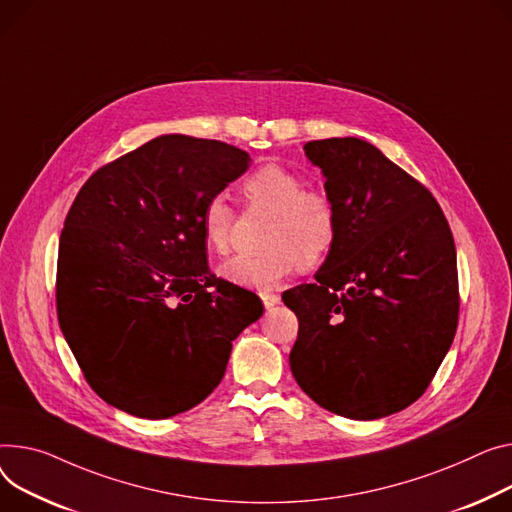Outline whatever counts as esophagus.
<instances>
[{
    "label": "esophagus",
    "mask_w": 512,
    "mask_h": 512,
    "mask_svg": "<svg viewBox=\"0 0 512 512\" xmlns=\"http://www.w3.org/2000/svg\"><path fill=\"white\" fill-rule=\"evenodd\" d=\"M259 296H261V300H263L265 309H271V306L280 304V294H276V292H259Z\"/></svg>",
    "instance_id": "esophagus-1"
}]
</instances>
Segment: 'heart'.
<instances>
[{"mask_svg":"<svg viewBox=\"0 0 512 512\" xmlns=\"http://www.w3.org/2000/svg\"><path fill=\"white\" fill-rule=\"evenodd\" d=\"M243 195L249 206L269 212L257 255H238L222 265V274L243 286L271 288L298 267L315 269L335 249L339 238V208L323 187H306V179L280 164H265L245 179ZM234 212L228 199L212 195L201 214L203 243L218 255L230 251Z\"/></svg>","mask_w":512,"mask_h":512,"instance_id":"b5f03b06","label":"heart"}]
</instances>
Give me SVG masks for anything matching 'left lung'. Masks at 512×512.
Wrapping results in <instances>:
<instances>
[{
  "label": "left lung",
  "instance_id": "1",
  "mask_svg": "<svg viewBox=\"0 0 512 512\" xmlns=\"http://www.w3.org/2000/svg\"><path fill=\"white\" fill-rule=\"evenodd\" d=\"M339 208V238L315 274L282 294L298 317L290 368L325 410L377 420L432 383L459 321L451 226L432 193L358 138L304 144Z\"/></svg>",
  "mask_w": 512,
  "mask_h": 512
}]
</instances>
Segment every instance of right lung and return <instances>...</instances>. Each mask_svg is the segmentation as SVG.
I'll list each match as a JSON object with an SVG mask.
<instances>
[{"instance_id":"obj_1","label":"right lung","mask_w":512,"mask_h":512,"mask_svg":"<svg viewBox=\"0 0 512 512\" xmlns=\"http://www.w3.org/2000/svg\"><path fill=\"white\" fill-rule=\"evenodd\" d=\"M251 156L218 140L160 138L100 166L59 238L57 319L86 383L117 410L162 420L222 381L257 294L208 267L201 214Z\"/></svg>"}]
</instances>
